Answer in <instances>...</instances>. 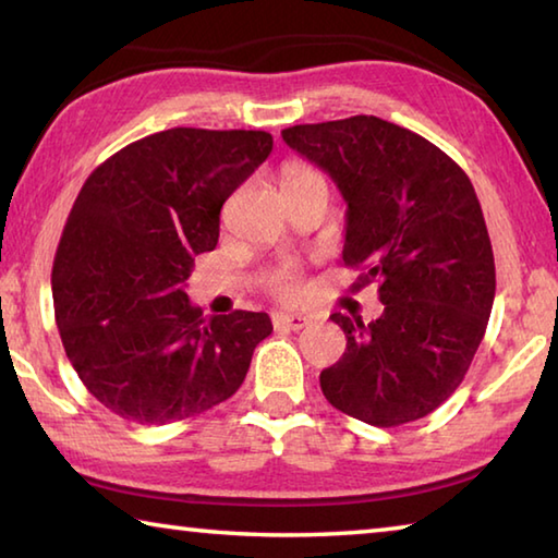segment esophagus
Masks as SVG:
<instances>
[{"label": "esophagus", "instance_id": "obj_1", "mask_svg": "<svg viewBox=\"0 0 558 558\" xmlns=\"http://www.w3.org/2000/svg\"><path fill=\"white\" fill-rule=\"evenodd\" d=\"M272 324H276L278 329L282 327V329L300 331L307 327L310 319L305 317V314H298V312H278V314H272Z\"/></svg>", "mask_w": 558, "mask_h": 558}]
</instances>
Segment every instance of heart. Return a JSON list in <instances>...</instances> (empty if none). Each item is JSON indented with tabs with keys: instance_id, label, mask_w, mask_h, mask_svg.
I'll list each match as a JSON object with an SVG mask.
<instances>
[{
	"instance_id": "b5f03b06",
	"label": "heart",
	"mask_w": 558,
	"mask_h": 558,
	"mask_svg": "<svg viewBox=\"0 0 558 558\" xmlns=\"http://www.w3.org/2000/svg\"><path fill=\"white\" fill-rule=\"evenodd\" d=\"M319 175L317 170H312L302 163H288L286 170H282V185H288V182H298V180H305V178H314ZM270 288L276 295L286 298V300H295L300 298L302 292V280L295 270H280L276 278L270 280Z\"/></svg>"
}]
</instances>
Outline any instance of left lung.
I'll return each mask as SVG.
<instances>
[{"label": "left lung", "instance_id": "1", "mask_svg": "<svg viewBox=\"0 0 558 558\" xmlns=\"http://www.w3.org/2000/svg\"><path fill=\"white\" fill-rule=\"evenodd\" d=\"M347 202L343 263L353 290L378 282L371 324L333 312L347 351L324 368V398L373 427L427 417L459 388L488 327L495 260L469 175L420 134L378 117L282 131Z\"/></svg>", "mask_w": 558, "mask_h": 558}]
</instances>
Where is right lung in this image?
Wrapping results in <instances>:
<instances>
[{
	"mask_svg": "<svg viewBox=\"0 0 558 558\" xmlns=\"http://www.w3.org/2000/svg\"><path fill=\"white\" fill-rule=\"evenodd\" d=\"M270 150L266 131L178 126L134 141L85 180L50 286L70 363L119 417L178 422L244 383L270 317L205 319L185 288L195 256L217 246L221 205Z\"/></svg>",
	"mask_w": 558,
	"mask_h": 558,
	"instance_id": "right-lung-1",
	"label": "right lung"
}]
</instances>
